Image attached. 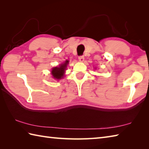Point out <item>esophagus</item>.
<instances>
[{
    "label": "esophagus",
    "mask_w": 149,
    "mask_h": 149,
    "mask_svg": "<svg viewBox=\"0 0 149 149\" xmlns=\"http://www.w3.org/2000/svg\"><path fill=\"white\" fill-rule=\"evenodd\" d=\"M78 59H79V61L83 62L84 60V57L83 56H81L79 57Z\"/></svg>",
    "instance_id": "esophagus-1"
}]
</instances>
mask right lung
Wrapping results in <instances>:
<instances>
[{
    "instance_id": "right-lung-1",
    "label": "right lung",
    "mask_w": 149,
    "mask_h": 149,
    "mask_svg": "<svg viewBox=\"0 0 149 149\" xmlns=\"http://www.w3.org/2000/svg\"><path fill=\"white\" fill-rule=\"evenodd\" d=\"M68 63L69 61L68 60H66L65 63L59 65V66L53 68L51 70V74L52 75L53 78H54L55 79H58V80L61 79L63 78V76H64V74H65V72L66 70V67H67Z\"/></svg>"
}]
</instances>
